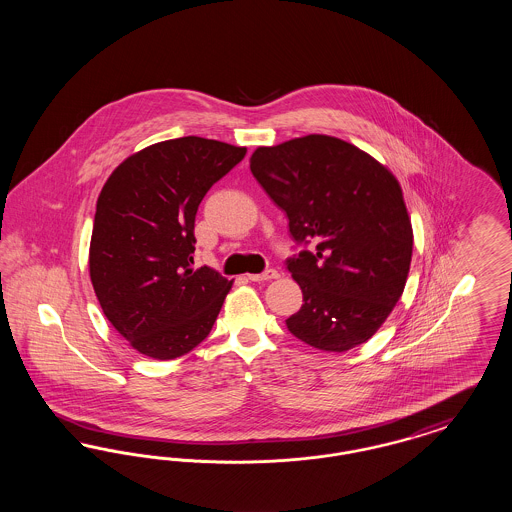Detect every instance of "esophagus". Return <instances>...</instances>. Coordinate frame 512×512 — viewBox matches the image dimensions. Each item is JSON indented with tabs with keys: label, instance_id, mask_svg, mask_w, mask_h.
I'll return each instance as SVG.
<instances>
[{
	"label": "esophagus",
	"instance_id": "esophagus-1",
	"mask_svg": "<svg viewBox=\"0 0 512 512\" xmlns=\"http://www.w3.org/2000/svg\"><path fill=\"white\" fill-rule=\"evenodd\" d=\"M278 276H280V272H278V270L268 268V270L261 272V274H249L247 278H249L251 282H267V280H274V278H278Z\"/></svg>",
	"mask_w": 512,
	"mask_h": 512
}]
</instances>
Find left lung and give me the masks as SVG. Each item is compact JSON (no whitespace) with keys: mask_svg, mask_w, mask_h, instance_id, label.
<instances>
[{"mask_svg":"<svg viewBox=\"0 0 512 512\" xmlns=\"http://www.w3.org/2000/svg\"><path fill=\"white\" fill-rule=\"evenodd\" d=\"M249 167L288 215L293 240L315 244L288 259L303 292L288 330L334 353L370 340L405 290L413 257L397 178L363 149L324 134L257 147Z\"/></svg>","mask_w":512,"mask_h":512,"instance_id":"1","label":"left lung"}]
</instances>
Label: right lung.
Segmentation results:
<instances>
[{
	"instance_id": "add662e5",
	"label": "right lung",
	"mask_w": 512,
	"mask_h": 512,
	"mask_svg": "<svg viewBox=\"0 0 512 512\" xmlns=\"http://www.w3.org/2000/svg\"><path fill=\"white\" fill-rule=\"evenodd\" d=\"M245 147L186 136L146 147L101 188L90 278L103 315L142 355L169 361L205 340L232 280L194 268L201 199Z\"/></svg>"
}]
</instances>
